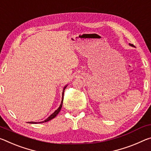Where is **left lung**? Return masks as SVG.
<instances>
[{
  "mask_svg": "<svg viewBox=\"0 0 151 151\" xmlns=\"http://www.w3.org/2000/svg\"><path fill=\"white\" fill-rule=\"evenodd\" d=\"M130 45L132 46V47H134V45H132V44H130Z\"/></svg>",
  "mask_w": 151,
  "mask_h": 151,
  "instance_id": "left-lung-1",
  "label": "left lung"
}]
</instances>
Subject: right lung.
Here are the masks:
<instances>
[{
    "instance_id": "obj_1",
    "label": "right lung",
    "mask_w": 151,
    "mask_h": 151,
    "mask_svg": "<svg viewBox=\"0 0 151 151\" xmlns=\"http://www.w3.org/2000/svg\"><path fill=\"white\" fill-rule=\"evenodd\" d=\"M67 86H65V87H64L63 88V98H62V101H61V105L59 106V107L58 108V110H56L55 112H54L52 114H51L50 116H49L47 118L46 120H45L44 121H43V122H29V123H30V124H38V123H43V122H47V121H49L51 120V119H53V118H55L57 115H58V114H59V111L61 110V107H62V104H63V92L64 91H65V89L66 88Z\"/></svg>"
}]
</instances>
